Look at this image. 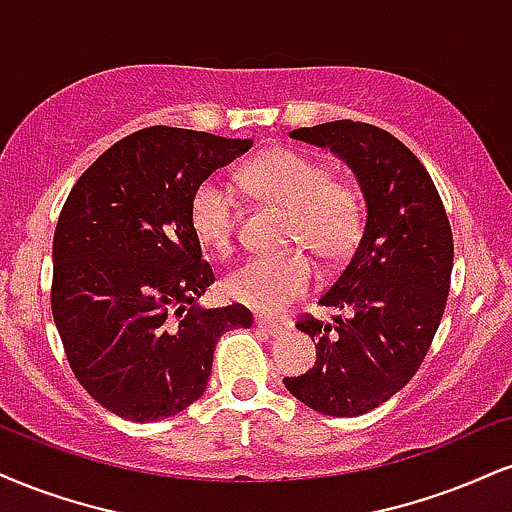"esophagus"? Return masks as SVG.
I'll use <instances>...</instances> for the list:
<instances>
[{"label": "esophagus", "instance_id": "esophagus-1", "mask_svg": "<svg viewBox=\"0 0 512 512\" xmlns=\"http://www.w3.org/2000/svg\"><path fill=\"white\" fill-rule=\"evenodd\" d=\"M255 324H257V329L267 331L269 336H281L283 331H286V326L279 324V322H272V319H267V317H257Z\"/></svg>", "mask_w": 512, "mask_h": 512}]
</instances>
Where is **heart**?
<instances>
[{
  "instance_id": "obj_1",
  "label": "heart",
  "mask_w": 512,
  "mask_h": 512,
  "mask_svg": "<svg viewBox=\"0 0 512 512\" xmlns=\"http://www.w3.org/2000/svg\"><path fill=\"white\" fill-rule=\"evenodd\" d=\"M243 181L262 200L291 212L288 243L310 248L319 260H346L365 226V200L355 181L331 176L329 169L303 152H264L245 166ZM190 226L202 245L226 255L236 233V197L219 178H205L190 197ZM317 267L303 250L286 255L252 257L226 279V291L236 303L281 315L315 286Z\"/></svg>"
}]
</instances>
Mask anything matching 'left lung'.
I'll list each match as a JSON object with an SVG mask.
<instances>
[{"mask_svg": "<svg viewBox=\"0 0 512 512\" xmlns=\"http://www.w3.org/2000/svg\"><path fill=\"white\" fill-rule=\"evenodd\" d=\"M355 171L367 202L365 233L319 305L343 310L334 326L300 315L317 362L283 384L307 408L355 417L403 389L429 353L453 269V233L424 164L396 135L362 121L295 128Z\"/></svg>", "mask_w": 512, "mask_h": 512, "instance_id": "1", "label": "left lung"}]
</instances>
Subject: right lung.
I'll return each instance as SVG.
<instances>
[{
    "mask_svg": "<svg viewBox=\"0 0 512 512\" xmlns=\"http://www.w3.org/2000/svg\"><path fill=\"white\" fill-rule=\"evenodd\" d=\"M250 147L188 128H143L102 152L61 207L54 324L80 386L123 420L186 410L205 393L219 338L252 326L240 303L197 305L214 272L188 214L195 188Z\"/></svg>",
    "mask_w": 512,
    "mask_h": 512,
    "instance_id": "obj_1",
    "label": "right lung"
}]
</instances>
